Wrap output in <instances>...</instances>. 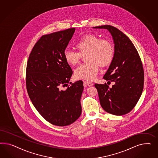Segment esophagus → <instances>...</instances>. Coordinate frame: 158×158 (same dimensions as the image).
Returning <instances> with one entry per match:
<instances>
[{
  "mask_svg": "<svg viewBox=\"0 0 158 158\" xmlns=\"http://www.w3.org/2000/svg\"><path fill=\"white\" fill-rule=\"evenodd\" d=\"M83 83L86 85L87 86H91L93 85V83H91V82H90V81H83Z\"/></svg>",
  "mask_w": 158,
  "mask_h": 158,
  "instance_id": "obj_1",
  "label": "esophagus"
}]
</instances>
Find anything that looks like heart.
Wrapping results in <instances>:
<instances>
[{"label":"heart","instance_id":"b5f03b06","mask_svg":"<svg viewBox=\"0 0 158 158\" xmlns=\"http://www.w3.org/2000/svg\"><path fill=\"white\" fill-rule=\"evenodd\" d=\"M75 47L78 52L67 48L64 52V58L69 65H75L79 62L81 54H86L87 62L79 65L74 71L77 79L93 81L98 73L99 65L108 66L115 55L114 46L110 40L93 34L83 36L76 42Z\"/></svg>","mask_w":158,"mask_h":158}]
</instances>
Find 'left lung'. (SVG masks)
Returning a JSON list of instances; mask_svg holds the SVG:
<instances>
[{
  "label": "left lung",
  "mask_w": 158,
  "mask_h": 158,
  "mask_svg": "<svg viewBox=\"0 0 158 158\" xmlns=\"http://www.w3.org/2000/svg\"><path fill=\"white\" fill-rule=\"evenodd\" d=\"M94 28L108 29L115 44L114 57L103 77L114 81L115 85L111 88L106 83L94 85L101 106L110 114L125 115L134 108L143 90L144 73L141 58L133 43L118 29L110 25Z\"/></svg>",
  "instance_id": "obj_1"
}]
</instances>
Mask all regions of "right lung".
Masks as SVG:
<instances>
[{
    "mask_svg": "<svg viewBox=\"0 0 158 158\" xmlns=\"http://www.w3.org/2000/svg\"><path fill=\"white\" fill-rule=\"evenodd\" d=\"M75 31L67 29L44 35L29 54L26 69L29 97L39 113L51 124H72L81 115L82 81L68 85L72 69L64 52Z\"/></svg>",
    "mask_w": 158,
    "mask_h": 158,
    "instance_id": "add662e5",
    "label": "right lung"
}]
</instances>
